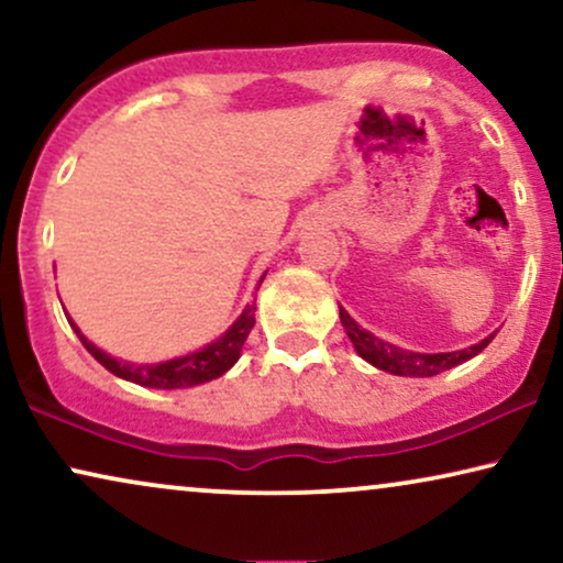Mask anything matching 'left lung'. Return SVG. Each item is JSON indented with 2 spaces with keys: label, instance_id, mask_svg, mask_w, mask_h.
Wrapping results in <instances>:
<instances>
[{
  "label": "left lung",
  "instance_id": "1",
  "mask_svg": "<svg viewBox=\"0 0 563 563\" xmlns=\"http://www.w3.org/2000/svg\"><path fill=\"white\" fill-rule=\"evenodd\" d=\"M341 322L345 328V335L351 338L353 349L368 364L382 368V372L397 374V376H435L441 372H449V368L464 364V361L474 358L476 353H482L492 343L495 333L484 338V341L468 345V349L461 351H449V353H418L399 349V345H391L374 333H368L366 328H361L356 320L351 318L349 312L341 307Z\"/></svg>",
  "mask_w": 563,
  "mask_h": 563
}]
</instances>
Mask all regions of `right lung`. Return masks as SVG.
Wrapping results in <instances>:
<instances>
[{"label":"right lung","instance_id":"add662e5","mask_svg":"<svg viewBox=\"0 0 563 563\" xmlns=\"http://www.w3.org/2000/svg\"><path fill=\"white\" fill-rule=\"evenodd\" d=\"M264 276H261V282H264ZM253 312H256V305H245L241 318H238L233 325L218 338V341L207 343L205 349L187 353V356L161 361V364H130V361L114 358L102 349H97V345L91 343L79 328H76V322L71 318H68V325H71L74 333L79 335L84 349H87L91 356L107 368V372L120 376V379L141 384V387H151V389H187V387H197V384L218 379V376L225 374L228 368H233L235 361L241 358L245 338H249L253 322H256Z\"/></svg>","mask_w":563,"mask_h":563}]
</instances>
